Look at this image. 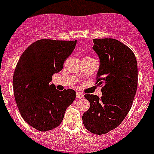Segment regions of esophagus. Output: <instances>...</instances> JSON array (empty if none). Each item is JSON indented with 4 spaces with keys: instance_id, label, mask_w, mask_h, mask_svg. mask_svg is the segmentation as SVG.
I'll use <instances>...</instances> for the list:
<instances>
[{
    "instance_id": "1",
    "label": "esophagus",
    "mask_w": 154,
    "mask_h": 154,
    "mask_svg": "<svg viewBox=\"0 0 154 154\" xmlns=\"http://www.w3.org/2000/svg\"><path fill=\"white\" fill-rule=\"evenodd\" d=\"M83 97H84V95L82 92H76V98H77V99H82Z\"/></svg>"
}]
</instances>
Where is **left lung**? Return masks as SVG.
Here are the masks:
<instances>
[{"mask_svg": "<svg viewBox=\"0 0 154 154\" xmlns=\"http://www.w3.org/2000/svg\"><path fill=\"white\" fill-rule=\"evenodd\" d=\"M100 59L96 84L102 96L85 94L90 107L82 122L91 133L102 135L117 127L131 109L138 85L137 62L130 48L116 39H93Z\"/></svg>", "mask_w": 154, "mask_h": 154, "instance_id": "left-lung-1", "label": "left lung"}]
</instances>
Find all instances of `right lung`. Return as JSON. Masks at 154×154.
Masks as SVG:
<instances>
[{"mask_svg":"<svg viewBox=\"0 0 154 154\" xmlns=\"http://www.w3.org/2000/svg\"><path fill=\"white\" fill-rule=\"evenodd\" d=\"M76 41L41 39L23 52L13 75L16 104L21 116L37 130L45 132L62 123L65 110L75 99V91H59L51 76L63 69Z\"/></svg>","mask_w":154,"mask_h":154,"instance_id":"right-lung-1","label":"right lung"}]
</instances>
